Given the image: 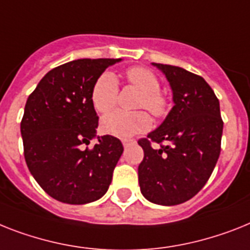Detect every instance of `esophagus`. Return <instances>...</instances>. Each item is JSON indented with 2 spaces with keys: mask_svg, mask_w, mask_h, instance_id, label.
I'll use <instances>...</instances> for the list:
<instances>
[{
  "mask_svg": "<svg viewBox=\"0 0 250 250\" xmlns=\"http://www.w3.org/2000/svg\"><path fill=\"white\" fill-rule=\"evenodd\" d=\"M134 143H135V140L134 139H123L124 147H127V146H130V144H134Z\"/></svg>",
  "mask_w": 250,
  "mask_h": 250,
  "instance_id": "34e87169",
  "label": "esophagus"
}]
</instances>
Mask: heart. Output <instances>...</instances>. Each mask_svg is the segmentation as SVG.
<instances>
[{
    "label": "heart",
    "instance_id": "1",
    "mask_svg": "<svg viewBox=\"0 0 250 250\" xmlns=\"http://www.w3.org/2000/svg\"><path fill=\"white\" fill-rule=\"evenodd\" d=\"M126 80L130 85L142 92L138 108H146L154 117L162 119L168 113L170 102L164 93H161V83L157 75L149 69L134 66L126 70ZM119 97V83L115 74L104 71L98 76L92 88L90 100L93 107L100 113H107L116 106ZM102 130L108 135L117 138H129L147 131L152 126V119L147 111L124 112L115 111L102 119Z\"/></svg>",
    "mask_w": 250,
    "mask_h": 250
}]
</instances>
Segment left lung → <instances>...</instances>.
Instances as JSON below:
<instances>
[{
    "mask_svg": "<svg viewBox=\"0 0 250 250\" xmlns=\"http://www.w3.org/2000/svg\"><path fill=\"white\" fill-rule=\"evenodd\" d=\"M153 65L170 82L175 106L158 129L138 140L144 150L138 179L148 201L176 206L194 197L211 176L221 152L224 121L218 98L202 76L177 66Z\"/></svg>",
    "mask_w": 250,
    "mask_h": 250,
    "instance_id": "obj_1",
    "label": "left lung"
}]
</instances>
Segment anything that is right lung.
Returning <instances> with one entry per match:
<instances>
[{
	"instance_id": "1",
	"label": "right lung",
	"mask_w": 250,
	"mask_h": 250,
	"mask_svg": "<svg viewBox=\"0 0 250 250\" xmlns=\"http://www.w3.org/2000/svg\"><path fill=\"white\" fill-rule=\"evenodd\" d=\"M121 59H80L43 76L26 101L21 130L30 174L47 194L69 204H85L106 194L117 161L120 139L96 137L98 116L90 93L98 76Z\"/></svg>"
}]
</instances>
